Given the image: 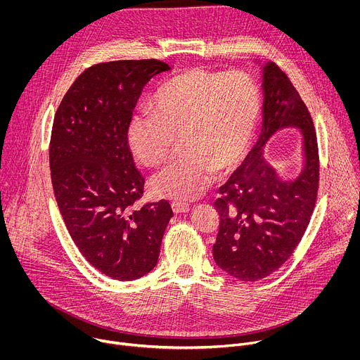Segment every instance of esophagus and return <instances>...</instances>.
<instances>
[{"label":"esophagus","mask_w":360,"mask_h":360,"mask_svg":"<svg viewBox=\"0 0 360 360\" xmlns=\"http://www.w3.org/2000/svg\"><path fill=\"white\" fill-rule=\"evenodd\" d=\"M171 207H172V211L175 212V214H184V212H188L189 211V207L186 203H182V202H172L171 203Z\"/></svg>","instance_id":"esophagus-1"}]
</instances>
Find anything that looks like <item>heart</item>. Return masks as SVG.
<instances>
[{
  "mask_svg": "<svg viewBox=\"0 0 360 360\" xmlns=\"http://www.w3.org/2000/svg\"><path fill=\"white\" fill-rule=\"evenodd\" d=\"M150 111L131 117L127 141L145 167L165 164L181 138L186 155L150 179L157 196L193 200L236 168L250 145L262 98L245 72L188 70L168 79L152 98Z\"/></svg>",
  "mask_w": 360,
  "mask_h": 360,
  "instance_id": "1",
  "label": "heart"
}]
</instances>
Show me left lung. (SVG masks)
<instances>
[{"instance_id":"8db88e82","label":"left lung","mask_w":360,"mask_h":360,"mask_svg":"<svg viewBox=\"0 0 360 360\" xmlns=\"http://www.w3.org/2000/svg\"><path fill=\"white\" fill-rule=\"evenodd\" d=\"M262 74L259 139L246 164L219 188L221 198L215 200L219 231L214 259L245 282L269 276L290 258L311 222L319 189V149L311 112L275 63L268 61ZM285 126H297L304 135L307 164L295 181H281L263 158L264 143Z\"/></svg>"}]
</instances>
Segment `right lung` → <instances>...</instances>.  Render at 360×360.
I'll list each match as a JSON object with an SVG mask.
<instances>
[{
    "label": "right lung",
    "instance_id": "obj_1",
    "mask_svg": "<svg viewBox=\"0 0 360 360\" xmlns=\"http://www.w3.org/2000/svg\"><path fill=\"white\" fill-rule=\"evenodd\" d=\"M168 70L160 60L86 68L64 95L51 131V181L65 226L84 258L117 281L155 268L174 217L165 199L135 205L145 179L127 141L142 88Z\"/></svg>",
    "mask_w": 360,
    "mask_h": 360
}]
</instances>
